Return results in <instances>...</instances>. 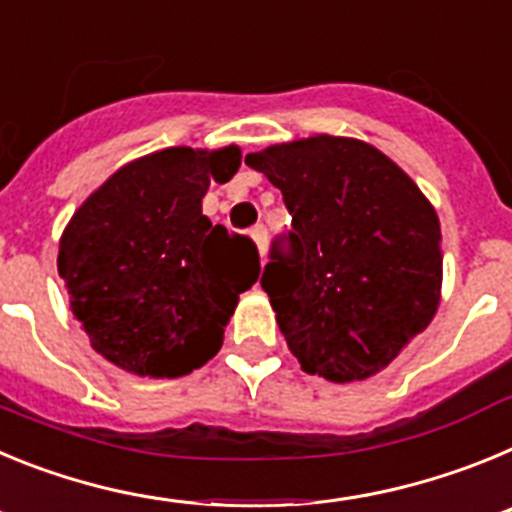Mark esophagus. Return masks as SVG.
<instances>
[{"mask_svg": "<svg viewBox=\"0 0 512 512\" xmlns=\"http://www.w3.org/2000/svg\"><path fill=\"white\" fill-rule=\"evenodd\" d=\"M251 238H253V243H256V248H259L261 261H264L266 259V228L264 225H256V228L251 230Z\"/></svg>", "mask_w": 512, "mask_h": 512, "instance_id": "34e87169", "label": "esophagus"}]
</instances>
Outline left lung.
Returning a JSON list of instances; mask_svg holds the SVG:
<instances>
[{"label": "left lung", "instance_id": "8db88e82", "mask_svg": "<svg viewBox=\"0 0 512 512\" xmlns=\"http://www.w3.org/2000/svg\"><path fill=\"white\" fill-rule=\"evenodd\" d=\"M292 215L261 287L302 372L330 382L379 374L441 302V223L418 184L374 146L341 135L248 153Z\"/></svg>", "mask_w": 512, "mask_h": 512}]
</instances>
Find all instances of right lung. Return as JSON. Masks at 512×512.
<instances>
[{
  "label": "right lung",
  "mask_w": 512,
  "mask_h": 512,
  "mask_svg": "<svg viewBox=\"0 0 512 512\" xmlns=\"http://www.w3.org/2000/svg\"><path fill=\"white\" fill-rule=\"evenodd\" d=\"M241 148L174 146L120 166L63 228L58 274L99 356L138 377H182L220 351L259 251L202 215Z\"/></svg>",
  "instance_id": "add662e5"
}]
</instances>
